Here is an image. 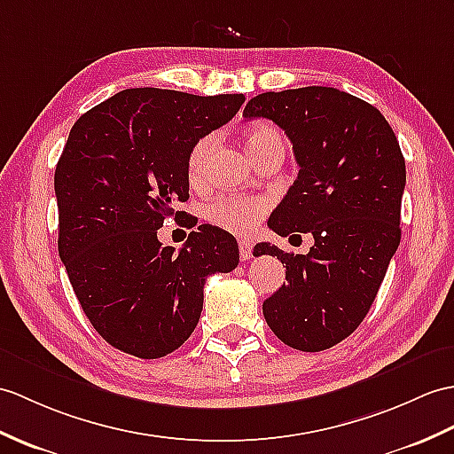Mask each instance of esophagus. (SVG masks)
I'll list each match as a JSON object with an SVG mask.
<instances>
[{"label": "esophagus", "mask_w": 454, "mask_h": 454, "mask_svg": "<svg viewBox=\"0 0 454 454\" xmlns=\"http://www.w3.org/2000/svg\"><path fill=\"white\" fill-rule=\"evenodd\" d=\"M251 253H253L251 241L249 239H239V257H241V261L251 259Z\"/></svg>", "instance_id": "obj_1"}]
</instances>
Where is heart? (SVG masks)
Segmentation results:
<instances>
[{
  "mask_svg": "<svg viewBox=\"0 0 454 454\" xmlns=\"http://www.w3.org/2000/svg\"><path fill=\"white\" fill-rule=\"evenodd\" d=\"M244 145L247 154L257 160L261 154H265L272 146H282V139L278 131L270 123L257 121L251 123L244 131ZM215 149V135H205L199 139L187 156V176L193 184L201 182L207 174L210 162V154ZM267 213V203L261 199L249 197H231V199H218L207 207V218L210 224H215L223 230L231 231V234H247L259 224V220Z\"/></svg>",
  "mask_w": 454,
  "mask_h": 454,
  "instance_id": "b5f03b06",
  "label": "heart"
}]
</instances>
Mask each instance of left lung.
<instances>
[{"instance_id": "left-lung-1", "label": "left lung", "mask_w": 454, "mask_h": 454, "mask_svg": "<svg viewBox=\"0 0 454 454\" xmlns=\"http://www.w3.org/2000/svg\"><path fill=\"white\" fill-rule=\"evenodd\" d=\"M244 115L284 129L300 166L269 228L315 241L305 255L270 244L253 251L286 265L288 284L265 300L262 315L284 344L326 350L360 326L398 249L404 156L381 112L333 87L262 92Z\"/></svg>"}]
</instances>
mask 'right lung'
Instances as JSON below:
<instances>
[{
  "label": "right lung",
  "mask_w": 454,
  "mask_h": 454,
  "mask_svg": "<svg viewBox=\"0 0 454 454\" xmlns=\"http://www.w3.org/2000/svg\"><path fill=\"white\" fill-rule=\"evenodd\" d=\"M244 102L128 89L71 128L54 176L59 257L90 325L125 354L154 360L177 350L201 317L207 277L238 267V241L224 230L201 224L177 253L156 230L184 218L174 205L189 199L192 146Z\"/></svg>",
  "instance_id": "1"
}]
</instances>
